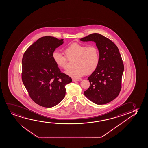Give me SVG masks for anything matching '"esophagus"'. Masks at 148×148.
Returning a JSON list of instances; mask_svg holds the SVG:
<instances>
[{
	"mask_svg": "<svg viewBox=\"0 0 148 148\" xmlns=\"http://www.w3.org/2000/svg\"><path fill=\"white\" fill-rule=\"evenodd\" d=\"M79 81V79H73V82H78Z\"/></svg>",
	"mask_w": 148,
	"mask_h": 148,
	"instance_id": "1",
	"label": "esophagus"
}]
</instances>
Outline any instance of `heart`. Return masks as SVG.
Segmentation results:
<instances>
[{"label": "heart", "mask_w": 148, "mask_h": 148, "mask_svg": "<svg viewBox=\"0 0 148 148\" xmlns=\"http://www.w3.org/2000/svg\"><path fill=\"white\" fill-rule=\"evenodd\" d=\"M64 53L69 60L75 58L73 69H67L65 73L69 77L79 79L84 75L94 73L99 64V53L97 47L74 43L64 49ZM59 51H54L53 58L58 67L66 69L68 66L67 59Z\"/></svg>", "instance_id": "b5f03b06"}]
</instances>
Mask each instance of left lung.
Here are the masks:
<instances>
[{
  "instance_id": "8db88e82",
  "label": "left lung",
  "mask_w": 148,
  "mask_h": 148,
  "mask_svg": "<svg viewBox=\"0 0 148 148\" xmlns=\"http://www.w3.org/2000/svg\"><path fill=\"white\" fill-rule=\"evenodd\" d=\"M94 41L99 51V64L88 77L90 88L84 95L97 105H104L116 98L121 90L124 66L118 47L110 39L97 33L80 39Z\"/></svg>"
}]
</instances>
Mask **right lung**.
Here are the masks:
<instances>
[{"mask_svg": "<svg viewBox=\"0 0 148 148\" xmlns=\"http://www.w3.org/2000/svg\"><path fill=\"white\" fill-rule=\"evenodd\" d=\"M64 42V39L42 37L23 54V83L32 99L42 107L58 104L65 97L66 84L72 82L70 77L60 72L53 60V53Z\"/></svg>", "mask_w": 148, "mask_h": 148, "instance_id": "add662e5", "label": "right lung"}]
</instances>
